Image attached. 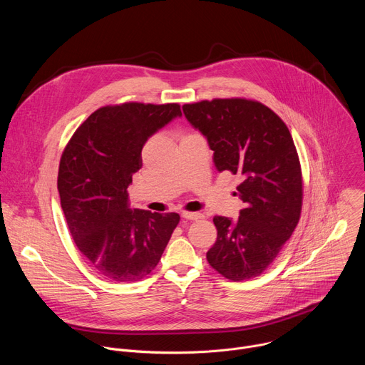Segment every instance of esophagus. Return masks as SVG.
<instances>
[{
    "instance_id": "34e87169",
    "label": "esophagus",
    "mask_w": 365,
    "mask_h": 365,
    "mask_svg": "<svg viewBox=\"0 0 365 365\" xmlns=\"http://www.w3.org/2000/svg\"><path fill=\"white\" fill-rule=\"evenodd\" d=\"M182 217H183L185 220H189V221H197V220L202 218L200 214H197V212H187V211L182 212Z\"/></svg>"
}]
</instances>
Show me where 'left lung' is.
Masks as SVG:
<instances>
[{
  "mask_svg": "<svg viewBox=\"0 0 365 365\" xmlns=\"http://www.w3.org/2000/svg\"><path fill=\"white\" fill-rule=\"evenodd\" d=\"M186 120L214 151L218 172L241 178L237 221L215 217L218 237L207 263L232 282L262 274L292 237L302 211L299 155L283 120L262 102L215 98L185 103Z\"/></svg>",
  "mask_w": 365,
  "mask_h": 365,
  "instance_id": "obj_1",
  "label": "left lung"
}]
</instances>
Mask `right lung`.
<instances>
[{
	"mask_svg": "<svg viewBox=\"0 0 365 365\" xmlns=\"http://www.w3.org/2000/svg\"><path fill=\"white\" fill-rule=\"evenodd\" d=\"M179 103L125 102L92 113L62 154L58 190L71 235L103 279L131 283L159 264L179 214L131 210L127 187L148 137L180 117Z\"/></svg>",
	"mask_w": 365,
	"mask_h": 365,
	"instance_id": "add662e5",
	"label": "right lung"
}]
</instances>
